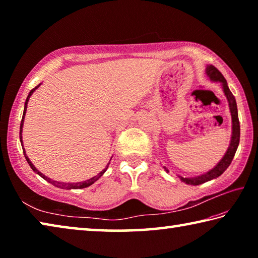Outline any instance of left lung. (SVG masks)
I'll return each instance as SVG.
<instances>
[{
  "label": "left lung",
  "mask_w": 258,
  "mask_h": 258,
  "mask_svg": "<svg viewBox=\"0 0 258 258\" xmlns=\"http://www.w3.org/2000/svg\"><path fill=\"white\" fill-rule=\"evenodd\" d=\"M206 74L207 76L211 78V81L213 82H220L222 84V87H223V92L225 94L226 99L229 101V107H230V112H231V117H232V135H231V141H230V146L226 150L225 155L223 158L220 160L215 167L211 171L203 174V175L196 176V177H183L178 175V177L181 178L182 182L186 183V184L190 185H199L203 184L205 182H208L211 180H214L218 176H221L223 174L226 168L229 167L231 161H232L233 157L235 155V151L238 149L239 146V141H240V123H239V118H238V108H237V102H235V98L233 97L232 92H231L228 83H226L224 76L222 75L221 72L218 71L217 68H215L214 66H207L206 68ZM165 171L168 172V169L165 167Z\"/></svg>",
  "instance_id": "left-lung-1"
}]
</instances>
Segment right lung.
I'll list each match as a JSON object with an SVG mask.
<instances>
[{
	"mask_svg": "<svg viewBox=\"0 0 258 258\" xmlns=\"http://www.w3.org/2000/svg\"><path fill=\"white\" fill-rule=\"evenodd\" d=\"M41 84H38L37 86H35L34 89L30 91L29 92V94H28V97H27V99H26V102H25V108H24V113H23V119H21V123H20V133H19V137H20V142L23 143V137H21V132H23V125H24V118H25V113H26V109H27V103H28V100H29V98H30V95L33 94V92L35 90L37 89L38 86H40ZM21 147H23V150H24V156H25V158H26V160H27V163L29 164V166H30V168L33 169V171L36 173V174H38V175H40L41 177H43L44 178L45 181H47L49 183H51L52 185H54V186H56V187H60V189H66V190H71V189H83V187H87V186H90V185H92L93 183L95 182V181H98L100 177H101L103 174H104V172L107 171V168H108V165H107V167L103 169V171H101L100 172L98 175H95V176H93V177H91V178H89V180H86V181H84V182H77V183H64V182H58V181H53V180H51L50 177H47V176H45L44 174L43 173H41L40 171H38V169L35 167V166L32 164V161L29 160V158L27 157V155H26V151H25V149H24V145H21Z\"/></svg>",
	"mask_w": 258,
	"mask_h": 258,
	"instance_id": "right-lung-1",
	"label": "right lung"
}]
</instances>
